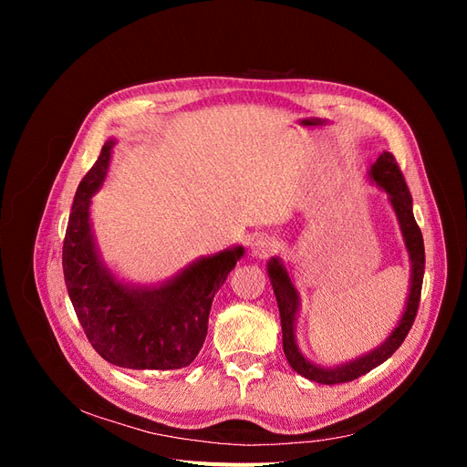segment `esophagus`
<instances>
[{"mask_svg":"<svg viewBox=\"0 0 467 467\" xmlns=\"http://www.w3.org/2000/svg\"><path fill=\"white\" fill-rule=\"evenodd\" d=\"M276 249H278V244L273 237H257L255 242L251 244V255L255 259H266L271 257L273 253H276Z\"/></svg>","mask_w":467,"mask_h":467,"instance_id":"1","label":"esophagus"}]
</instances>
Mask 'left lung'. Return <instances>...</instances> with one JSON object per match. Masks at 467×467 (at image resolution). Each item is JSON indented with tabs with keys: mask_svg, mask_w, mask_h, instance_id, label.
<instances>
[{
	"mask_svg": "<svg viewBox=\"0 0 467 467\" xmlns=\"http://www.w3.org/2000/svg\"><path fill=\"white\" fill-rule=\"evenodd\" d=\"M368 179L378 189L388 194V201L400 223L403 244L409 253V261H411V276H409V294L405 300V309L401 314V319L386 337L384 343H379L374 350L366 352V355H360L337 366H321L304 357L302 350L298 348V343H296V319H298L300 312V292L294 286V278L290 276L288 268L282 263V259L273 257L266 263V273L268 278H271L280 312L282 348H285L286 360L300 376L325 386L345 384V381L357 379L366 372L374 370L381 362H386L405 341L419 307L422 275H425V244H422V234L413 216L411 192H409L407 182L389 151L379 153V158L370 167Z\"/></svg>",
	"mask_w": 467,
	"mask_h": 467,
	"instance_id": "1",
	"label": "left lung"
}]
</instances>
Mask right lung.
Wrapping results in <instances>:
<instances>
[{
    "label": "right lung",
    "mask_w": 467,
    "mask_h": 467,
    "mask_svg": "<svg viewBox=\"0 0 467 467\" xmlns=\"http://www.w3.org/2000/svg\"><path fill=\"white\" fill-rule=\"evenodd\" d=\"M115 144V138L107 140L74 196L62 251L67 294L91 347L107 362L130 370H177L202 348L212 300L245 249L234 245L196 259L161 285L119 278L99 253L89 210Z\"/></svg>",
    "instance_id": "1"
}]
</instances>
